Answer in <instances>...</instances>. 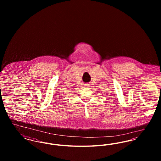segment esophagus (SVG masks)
Here are the masks:
<instances>
[{
  "mask_svg": "<svg viewBox=\"0 0 161 161\" xmlns=\"http://www.w3.org/2000/svg\"><path fill=\"white\" fill-rule=\"evenodd\" d=\"M85 86H87V87H89V86H90V84H85Z\"/></svg>",
  "mask_w": 161,
  "mask_h": 161,
  "instance_id": "1",
  "label": "esophagus"
}]
</instances>
